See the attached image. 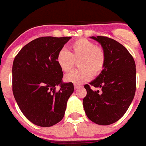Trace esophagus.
I'll use <instances>...</instances> for the list:
<instances>
[{
	"label": "esophagus",
	"instance_id": "1",
	"mask_svg": "<svg viewBox=\"0 0 146 146\" xmlns=\"http://www.w3.org/2000/svg\"><path fill=\"white\" fill-rule=\"evenodd\" d=\"M74 89H78L82 87V86L81 85H77V84H74Z\"/></svg>",
	"mask_w": 146,
	"mask_h": 146
}]
</instances>
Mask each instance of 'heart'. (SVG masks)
<instances>
[{
  "mask_svg": "<svg viewBox=\"0 0 146 146\" xmlns=\"http://www.w3.org/2000/svg\"><path fill=\"white\" fill-rule=\"evenodd\" d=\"M71 52L62 49L58 52L56 61L64 72H69L74 65V60H78L80 68L66 74L65 80L74 84H81L91 80L92 75L96 76L103 71L105 66L106 55L102 47L86 38H80L70 46Z\"/></svg>",
  "mask_w": 146,
  "mask_h": 146,
  "instance_id": "1",
  "label": "heart"
}]
</instances>
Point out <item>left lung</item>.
I'll return each mask as SVG.
<instances>
[{
    "label": "left lung",
    "mask_w": 146,
    "mask_h": 146,
    "mask_svg": "<svg viewBox=\"0 0 146 146\" xmlns=\"http://www.w3.org/2000/svg\"><path fill=\"white\" fill-rule=\"evenodd\" d=\"M101 44L106 55L102 72L89 84L83 108L88 118L99 125H110L123 116L129 108L136 90V66L133 57L117 41L105 36H91Z\"/></svg>",
    "instance_id": "8db88e82"
}]
</instances>
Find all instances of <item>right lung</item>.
<instances>
[{"instance_id":"right-lung-1","label":"right lung","mask_w":146,"mask_h":146,"mask_svg":"<svg viewBox=\"0 0 146 146\" xmlns=\"http://www.w3.org/2000/svg\"><path fill=\"white\" fill-rule=\"evenodd\" d=\"M72 37H40L25 45L12 66V91L23 115L34 124L49 127L63 119L72 82H64L58 52ZM56 86L60 87L56 92Z\"/></svg>"}]
</instances>
